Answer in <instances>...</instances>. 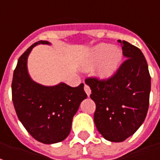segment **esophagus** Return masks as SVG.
I'll return each instance as SVG.
<instances>
[{"label": "esophagus", "mask_w": 160, "mask_h": 160, "mask_svg": "<svg viewBox=\"0 0 160 160\" xmlns=\"http://www.w3.org/2000/svg\"><path fill=\"white\" fill-rule=\"evenodd\" d=\"M84 91L86 92V94L88 96H90L91 93V88L89 87V85H87V84H84Z\"/></svg>", "instance_id": "1"}]
</instances>
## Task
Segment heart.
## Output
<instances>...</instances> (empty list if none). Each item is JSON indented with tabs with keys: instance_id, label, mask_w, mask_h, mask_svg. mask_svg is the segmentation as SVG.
I'll list each match as a JSON object with an SVG mask.
<instances>
[{
	"instance_id": "heart-1",
	"label": "heart",
	"mask_w": 160,
	"mask_h": 160,
	"mask_svg": "<svg viewBox=\"0 0 160 160\" xmlns=\"http://www.w3.org/2000/svg\"><path fill=\"white\" fill-rule=\"evenodd\" d=\"M123 54L118 47L100 43L90 49L83 56L81 67L84 70H91L97 66L95 74L101 80L112 78L119 69Z\"/></svg>"
}]
</instances>
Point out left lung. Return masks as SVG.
<instances>
[{
	"mask_svg": "<svg viewBox=\"0 0 160 160\" xmlns=\"http://www.w3.org/2000/svg\"><path fill=\"white\" fill-rule=\"evenodd\" d=\"M118 42L126 60L117 73L107 80H85L96 103V127L111 142H122L137 132L147 114L151 91V77L143 53L126 41Z\"/></svg>",
	"mask_w": 160,
	"mask_h": 160,
	"instance_id": "1",
	"label": "left lung"
}]
</instances>
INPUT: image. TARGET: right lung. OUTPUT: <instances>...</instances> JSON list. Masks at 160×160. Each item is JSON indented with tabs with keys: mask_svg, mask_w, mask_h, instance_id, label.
Segmentation results:
<instances>
[{
	"mask_svg": "<svg viewBox=\"0 0 160 160\" xmlns=\"http://www.w3.org/2000/svg\"><path fill=\"white\" fill-rule=\"evenodd\" d=\"M37 44L50 43L36 42L20 57L14 70L12 100L17 117L28 132L41 143L55 144L68 137L74 115L87 95L83 83L78 87L64 82L44 86L32 80L28 72V57Z\"/></svg>",
	"mask_w": 160,
	"mask_h": 160,
	"instance_id": "add662e5",
	"label": "right lung"
}]
</instances>
